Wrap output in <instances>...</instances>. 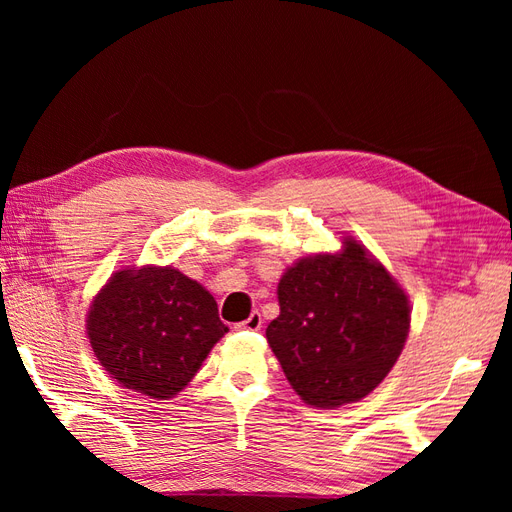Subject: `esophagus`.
Masks as SVG:
<instances>
[{
	"instance_id": "1",
	"label": "esophagus",
	"mask_w": 512,
	"mask_h": 512,
	"mask_svg": "<svg viewBox=\"0 0 512 512\" xmlns=\"http://www.w3.org/2000/svg\"><path fill=\"white\" fill-rule=\"evenodd\" d=\"M260 327H262V316L258 312H252L250 318L237 324V329L241 331H260Z\"/></svg>"
}]
</instances>
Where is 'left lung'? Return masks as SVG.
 I'll return each instance as SVG.
<instances>
[{"instance_id": "8db88e82", "label": "left lung", "mask_w": 512, "mask_h": 512, "mask_svg": "<svg viewBox=\"0 0 512 512\" xmlns=\"http://www.w3.org/2000/svg\"><path fill=\"white\" fill-rule=\"evenodd\" d=\"M267 339L305 404L339 408L369 395L404 350L406 292L356 241L290 267Z\"/></svg>"}]
</instances>
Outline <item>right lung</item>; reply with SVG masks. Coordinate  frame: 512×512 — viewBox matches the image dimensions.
Wrapping results in <instances>:
<instances>
[{
	"instance_id": "1",
	"label": "right lung",
	"mask_w": 512,
	"mask_h": 512,
	"mask_svg": "<svg viewBox=\"0 0 512 512\" xmlns=\"http://www.w3.org/2000/svg\"><path fill=\"white\" fill-rule=\"evenodd\" d=\"M224 333L211 294L170 267L115 273L87 318L102 367L151 399L177 395Z\"/></svg>"
}]
</instances>
